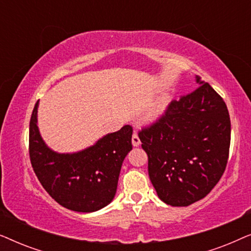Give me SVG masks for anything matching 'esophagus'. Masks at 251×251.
Here are the masks:
<instances>
[{"label":"esophagus","instance_id":"esophagus-1","mask_svg":"<svg viewBox=\"0 0 251 251\" xmlns=\"http://www.w3.org/2000/svg\"><path fill=\"white\" fill-rule=\"evenodd\" d=\"M131 142H132V146H135V147H137V146H139V145H140V139H139L138 135H137V132H133Z\"/></svg>","mask_w":251,"mask_h":251}]
</instances>
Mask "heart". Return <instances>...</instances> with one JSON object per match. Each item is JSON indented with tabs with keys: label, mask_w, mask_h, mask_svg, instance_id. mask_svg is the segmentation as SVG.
Returning a JSON list of instances; mask_svg holds the SVG:
<instances>
[{
	"label": "heart",
	"mask_w": 251,
	"mask_h": 251,
	"mask_svg": "<svg viewBox=\"0 0 251 251\" xmlns=\"http://www.w3.org/2000/svg\"><path fill=\"white\" fill-rule=\"evenodd\" d=\"M162 112H163V106H159V107H157L155 111H154L153 116H159Z\"/></svg>",
	"instance_id": "1"
}]
</instances>
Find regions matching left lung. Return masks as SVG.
Returning <instances> with one entry per match:
<instances>
[{"label": "left lung", "instance_id": "8db88e82", "mask_svg": "<svg viewBox=\"0 0 251 251\" xmlns=\"http://www.w3.org/2000/svg\"><path fill=\"white\" fill-rule=\"evenodd\" d=\"M195 82L197 89L171 101L138 133L157 197L173 207H187L210 193L228 159L231 120L225 101L200 76Z\"/></svg>", "mask_w": 251, "mask_h": 251}]
</instances>
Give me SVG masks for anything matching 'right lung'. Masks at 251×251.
<instances>
[{"mask_svg":"<svg viewBox=\"0 0 251 251\" xmlns=\"http://www.w3.org/2000/svg\"><path fill=\"white\" fill-rule=\"evenodd\" d=\"M37 107L29 122V157L37 179L54 201L70 210L92 212L115 197L122 162L132 150V128L122 126L76 153H57L47 146L37 126Z\"/></svg>","mask_w":251,"mask_h":251,"instance_id":"right-lung-1","label":"right lung"}]
</instances>
